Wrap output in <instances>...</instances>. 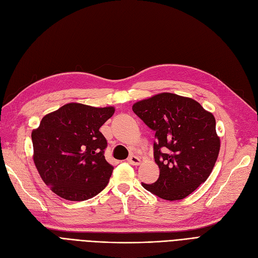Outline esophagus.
Masks as SVG:
<instances>
[{
    "label": "esophagus",
    "instance_id": "34e87169",
    "mask_svg": "<svg viewBox=\"0 0 258 258\" xmlns=\"http://www.w3.org/2000/svg\"><path fill=\"white\" fill-rule=\"evenodd\" d=\"M127 162L130 164H132V165H139L141 163L140 159H139L138 156H136V155H131L128 159H127Z\"/></svg>",
    "mask_w": 258,
    "mask_h": 258
}]
</instances>
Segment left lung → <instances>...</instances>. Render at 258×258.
<instances>
[{"instance_id": "left-lung-1", "label": "left lung", "mask_w": 258, "mask_h": 258, "mask_svg": "<svg viewBox=\"0 0 258 258\" xmlns=\"http://www.w3.org/2000/svg\"><path fill=\"white\" fill-rule=\"evenodd\" d=\"M133 111L155 132L160 177L143 186L171 202L193 193L210 176L219 156L214 115L193 98L167 92L135 103Z\"/></svg>"}]
</instances>
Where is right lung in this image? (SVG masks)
Instances as JSON below:
<instances>
[{"instance_id": "right-lung-1", "label": "right lung", "mask_w": 258, "mask_h": 258, "mask_svg": "<svg viewBox=\"0 0 258 258\" xmlns=\"http://www.w3.org/2000/svg\"><path fill=\"white\" fill-rule=\"evenodd\" d=\"M113 113L111 106L69 103L46 114L32 131L33 161L54 194L82 202L106 187L113 167L105 160L107 141L99 127Z\"/></svg>"}]
</instances>
